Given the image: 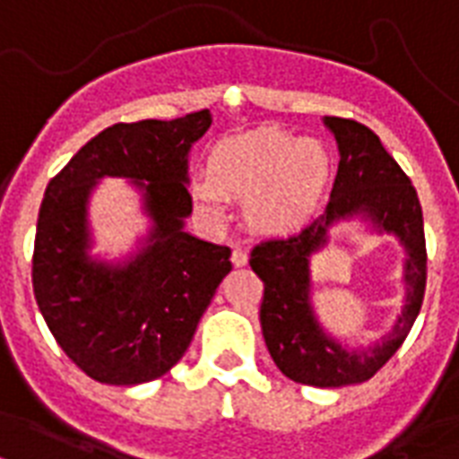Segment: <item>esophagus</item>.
<instances>
[{
  "mask_svg": "<svg viewBox=\"0 0 459 459\" xmlns=\"http://www.w3.org/2000/svg\"><path fill=\"white\" fill-rule=\"evenodd\" d=\"M248 261V254L244 251V248H234L232 251V263L234 265H247Z\"/></svg>",
  "mask_w": 459,
  "mask_h": 459,
  "instance_id": "34e87169",
  "label": "esophagus"
}]
</instances>
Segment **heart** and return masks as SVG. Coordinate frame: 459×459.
Listing matches in <instances>:
<instances>
[{"label":"heart","instance_id":"1","mask_svg":"<svg viewBox=\"0 0 459 459\" xmlns=\"http://www.w3.org/2000/svg\"><path fill=\"white\" fill-rule=\"evenodd\" d=\"M330 172L328 152L280 129L227 138L208 158V181L194 184L205 211L222 212V194L248 196V222L265 234H290L314 215Z\"/></svg>","mask_w":459,"mask_h":459}]
</instances>
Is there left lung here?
<instances>
[{"instance_id":"8db88e82","label":"left lung","mask_w":459,"mask_h":459,"mask_svg":"<svg viewBox=\"0 0 459 459\" xmlns=\"http://www.w3.org/2000/svg\"><path fill=\"white\" fill-rule=\"evenodd\" d=\"M335 134L340 165L325 211L292 237L255 244L251 268L263 280L261 328L280 371L304 385L340 388L368 381L381 371L417 321L426 290L424 218L417 189L381 138L364 124L325 117ZM366 214L379 229L393 231L408 248L405 266L408 304L394 333L368 351H344L320 330L310 311L307 258L327 240V227L337 219Z\"/></svg>"}]
</instances>
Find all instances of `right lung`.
Here are the masks:
<instances>
[{"mask_svg":"<svg viewBox=\"0 0 459 459\" xmlns=\"http://www.w3.org/2000/svg\"><path fill=\"white\" fill-rule=\"evenodd\" d=\"M208 109L160 122L115 124L52 177L38 215L33 292L66 357L93 381H155L189 350L201 316L227 273L230 247L184 232L194 208L191 143L211 129ZM102 176L138 180L153 218L149 247L126 266L87 258L84 205Z\"/></svg>","mask_w":459,"mask_h":459,"instance_id":"right-lung-1","label":"right lung"}]
</instances>
